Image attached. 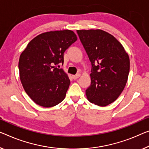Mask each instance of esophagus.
<instances>
[{
  "instance_id": "34e87169",
  "label": "esophagus",
  "mask_w": 149,
  "mask_h": 149,
  "mask_svg": "<svg viewBox=\"0 0 149 149\" xmlns=\"http://www.w3.org/2000/svg\"><path fill=\"white\" fill-rule=\"evenodd\" d=\"M72 78H73V79H78V78H79L80 77H81V74H75V75H72Z\"/></svg>"
}]
</instances>
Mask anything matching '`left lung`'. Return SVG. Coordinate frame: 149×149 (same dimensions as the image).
<instances>
[{
	"mask_svg": "<svg viewBox=\"0 0 149 149\" xmlns=\"http://www.w3.org/2000/svg\"><path fill=\"white\" fill-rule=\"evenodd\" d=\"M77 32L92 64L86 98L91 103L107 106L117 99L125 87L130 70L129 54L119 41L106 31Z\"/></svg>",
	"mask_w": 149,
	"mask_h": 149,
	"instance_id": "obj_1",
	"label": "left lung"
}]
</instances>
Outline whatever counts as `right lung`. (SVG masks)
Returning <instances> with one entry per match:
<instances>
[{
    "label": "right lung",
    "mask_w": 149,
    "mask_h": 149,
    "mask_svg": "<svg viewBox=\"0 0 149 149\" xmlns=\"http://www.w3.org/2000/svg\"><path fill=\"white\" fill-rule=\"evenodd\" d=\"M77 40L70 30L47 32L30 41L20 54V81L36 104L49 108L65 99L70 79L63 69L54 65L64 63V52Z\"/></svg>",
    "instance_id": "1"
}]
</instances>
